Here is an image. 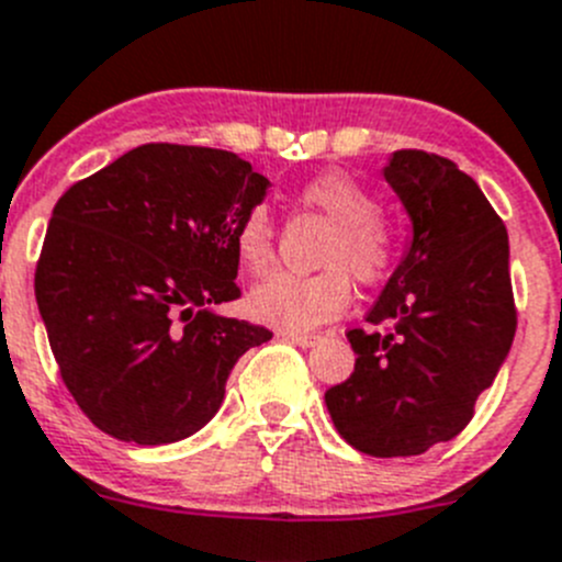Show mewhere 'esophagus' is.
Segmentation results:
<instances>
[{
  "label": "esophagus",
  "instance_id": "obj_1",
  "mask_svg": "<svg viewBox=\"0 0 562 562\" xmlns=\"http://www.w3.org/2000/svg\"><path fill=\"white\" fill-rule=\"evenodd\" d=\"M282 338L291 340V344L302 346V349H307V346H313L318 340V335H302V333H280Z\"/></svg>",
  "mask_w": 562,
  "mask_h": 562
}]
</instances>
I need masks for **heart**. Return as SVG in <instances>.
<instances>
[{
  "label": "heart",
  "instance_id": "1",
  "mask_svg": "<svg viewBox=\"0 0 562 562\" xmlns=\"http://www.w3.org/2000/svg\"><path fill=\"white\" fill-rule=\"evenodd\" d=\"M299 207L327 222L318 249L316 274H274L246 299L251 318L285 329L307 333L333 322L352 299L355 277L376 285L396 263V235L380 218V202L360 182L340 171H327L296 191ZM235 255L249 274L263 277L274 266V224L263 204H255L235 227Z\"/></svg>",
  "mask_w": 562,
  "mask_h": 562
}]
</instances>
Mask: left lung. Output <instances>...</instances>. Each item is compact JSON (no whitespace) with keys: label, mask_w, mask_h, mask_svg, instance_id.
I'll return each mask as SVG.
<instances>
[{"label":"left lung","mask_w":562,"mask_h":562,"mask_svg":"<svg viewBox=\"0 0 562 562\" xmlns=\"http://www.w3.org/2000/svg\"><path fill=\"white\" fill-rule=\"evenodd\" d=\"M385 180L413 240L366 322L355 371L324 393L340 438L371 458H413L474 418L516 335L507 229L458 162L393 151Z\"/></svg>","instance_id":"8db88e82"}]
</instances>
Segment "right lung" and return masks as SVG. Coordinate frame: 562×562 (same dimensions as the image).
Segmentation results:
<instances>
[{
    "instance_id": "1",
    "label": "right lung",
    "mask_w": 562,
    "mask_h": 562,
    "mask_svg": "<svg viewBox=\"0 0 562 562\" xmlns=\"http://www.w3.org/2000/svg\"><path fill=\"white\" fill-rule=\"evenodd\" d=\"M266 188L235 151L144 144L57 199L35 302L93 427L140 447L188 438L240 355L271 340L213 313L240 296L235 227Z\"/></svg>"
}]
</instances>
